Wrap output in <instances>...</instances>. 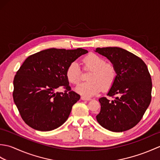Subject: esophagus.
<instances>
[{
  "instance_id": "obj_1",
  "label": "esophagus",
  "mask_w": 160,
  "mask_h": 160,
  "mask_svg": "<svg viewBox=\"0 0 160 160\" xmlns=\"http://www.w3.org/2000/svg\"><path fill=\"white\" fill-rule=\"evenodd\" d=\"M81 100H91V99L89 98H87V97H85V96H82V97H81Z\"/></svg>"
}]
</instances>
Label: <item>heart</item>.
<instances>
[{
  "instance_id": "b5f03b06",
  "label": "heart",
  "mask_w": 160,
  "mask_h": 160,
  "mask_svg": "<svg viewBox=\"0 0 160 160\" xmlns=\"http://www.w3.org/2000/svg\"><path fill=\"white\" fill-rule=\"evenodd\" d=\"M84 70H91L88 75L87 82L82 83L76 88L78 93L86 97L96 95L101 89L107 90L113 85L117 77V71L112 63L106 62L101 56L89 53L82 59ZM81 71L76 62H71L66 71V76L69 82L78 84L81 80Z\"/></svg>"
}]
</instances>
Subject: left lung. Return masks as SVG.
Returning <instances> with one entry per match:
<instances>
[{
    "instance_id": "8db88e82",
    "label": "left lung",
    "mask_w": 160,
    "mask_h": 160,
    "mask_svg": "<svg viewBox=\"0 0 160 160\" xmlns=\"http://www.w3.org/2000/svg\"><path fill=\"white\" fill-rule=\"evenodd\" d=\"M96 52L111 61L117 77L107 96L99 99L96 119L104 128L122 132L134 127L143 117L151 101L152 81L147 64L140 58L120 47L97 48Z\"/></svg>"
}]
</instances>
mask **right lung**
<instances>
[{
    "mask_svg": "<svg viewBox=\"0 0 160 160\" xmlns=\"http://www.w3.org/2000/svg\"><path fill=\"white\" fill-rule=\"evenodd\" d=\"M88 53L82 48H52L29 56L13 79V98L24 122L33 129L49 131L63 124L80 96L71 91L66 71ZM62 87V93L55 92Z\"/></svg>",
    "mask_w": 160,
    "mask_h": 160,
    "instance_id": "obj_1",
    "label": "right lung"
}]
</instances>
